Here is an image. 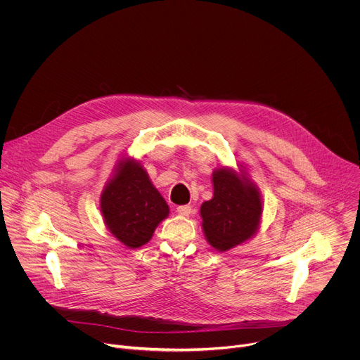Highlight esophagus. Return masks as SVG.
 <instances>
[{"label": "esophagus", "mask_w": 360, "mask_h": 360, "mask_svg": "<svg viewBox=\"0 0 360 360\" xmlns=\"http://www.w3.org/2000/svg\"><path fill=\"white\" fill-rule=\"evenodd\" d=\"M176 212L181 215V217H189L192 214V208L189 207V205H181V207L176 208Z\"/></svg>", "instance_id": "34e87169"}]
</instances>
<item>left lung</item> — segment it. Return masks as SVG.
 I'll return each instance as SVG.
<instances>
[{
    "mask_svg": "<svg viewBox=\"0 0 360 360\" xmlns=\"http://www.w3.org/2000/svg\"><path fill=\"white\" fill-rule=\"evenodd\" d=\"M214 196L200 205L202 231L208 243L228 252L250 240L261 228L264 203L261 191L246 167H218L212 172Z\"/></svg>",
    "mask_w": 360,
    "mask_h": 360,
    "instance_id": "8db88e82",
    "label": "left lung"
}]
</instances>
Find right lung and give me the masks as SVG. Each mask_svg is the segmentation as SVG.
I'll use <instances>...</instances> for the list:
<instances>
[{"label": "right lung", "mask_w": 360, "mask_h": 360, "mask_svg": "<svg viewBox=\"0 0 360 360\" xmlns=\"http://www.w3.org/2000/svg\"><path fill=\"white\" fill-rule=\"evenodd\" d=\"M99 211L110 233L129 249L148 243L169 215L167 200L146 169L129 155L117 161L101 192Z\"/></svg>", "instance_id": "obj_1"}]
</instances>
